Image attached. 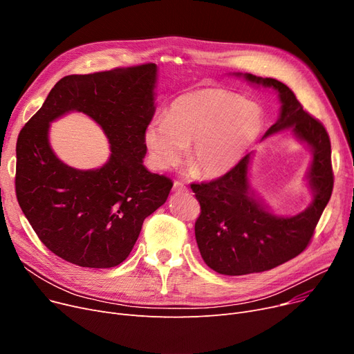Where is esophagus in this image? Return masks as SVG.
Returning <instances> with one entry per match:
<instances>
[{
    "label": "esophagus",
    "mask_w": 354,
    "mask_h": 354,
    "mask_svg": "<svg viewBox=\"0 0 354 354\" xmlns=\"http://www.w3.org/2000/svg\"><path fill=\"white\" fill-rule=\"evenodd\" d=\"M174 192H188V188L179 180L174 182Z\"/></svg>",
    "instance_id": "obj_1"
}]
</instances>
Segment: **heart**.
<instances>
[{"label": "heart", "mask_w": 354, "mask_h": 354, "mask_svg": "<svg viewBox=\"0 0 354 354\" xmlns=\"http://www.w3.org/2000/svg\"><path fill=\"white\" fill-rule=\"evenodd\" d=\"M264 129L261 107L224 88H201L178 96L165 119L145 129V142L159 169L178 165L187 155L191 175L219 176L245 156Z\"/></svg>", "instance_id": "b5f03b06"}]
</instances>
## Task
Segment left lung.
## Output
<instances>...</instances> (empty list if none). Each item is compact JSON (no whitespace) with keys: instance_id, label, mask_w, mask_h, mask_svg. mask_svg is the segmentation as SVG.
<instances>
[{"instance_id":"obj_1","label":"left lung","mask_w":354,"mask_h":354,"mask_svg":"<svg viewBox=\"0 0 354 354\" xmlns=\"http://www.w3.org/2000/svg\"><path fill=\"white\" fill-rule=\"evenodd\" d=\"M234 74L278 93L280 116L263 139L291 130L292 136L313 153L306 175L313 201L292 216L274 214L251 189V153L224 176L191 185L201 203L195 238L203 261L219 274L245 275L281 266L307 248L333 191L331 146L324 126L307 113L284 83L250 73Z\"/></svg>"}]
</instances>
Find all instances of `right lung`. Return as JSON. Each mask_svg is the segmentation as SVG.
I'll return each instance as SVG.
<instances>
[{"instance_id": "add662e5", "label": "right lung", "mask_w": 354, "mask_h": 354, "mask_svg": "<svg viewBox=\"0 0 354 354\" xmlns=\"http://www.w3.org/2000/svg\"><path fill=\"white\" fill-rule=\"evenodd\" d=\"M156 80V64L66 76L18 135V203L41 243L71 264L110 268L123 263L145 218L172 189L169 178L143 165ZM70 111L95 120L109 140L111 156L97 170L68 167L50 149L49 123Z\"/></svg>"}]
</instances>
